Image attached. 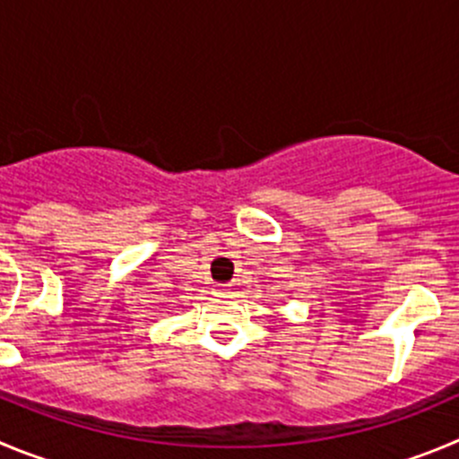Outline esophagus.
<instances>
[{
    "mask_svg": "<svg viewBox=\"0 0 459 459\" xmlns=\"http://www.w3.org/2000/svg\"><path fill=\"white\" fill-rule=\"evenodd\" d=\"M217 297H224V299L235 297V288L233 285H220V288H217Z\"/></svg>",
    "mask_w": 459,
    "mask_h": 459,
    "instance_id": "34e87169",
    "label": "esophagus"
}]
</instances>
